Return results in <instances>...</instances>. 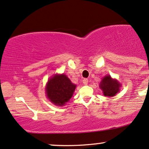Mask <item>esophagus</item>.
Returning <instances> with one entry per match:
<instances>
[{"label":"esophagus","instance_id":"1","mask_svg":"<svg viewBox=\"0 0 149 149\" xmlns=\"http://www.w3.org/2000/svg\"><path fill=\"white\" fill-rule=\"evenodd\" d=\"M83 83H84V85L88 84V79H84L83 80Z\"/></svg>","mask_w":149,"mask_h":149}]
</instances>
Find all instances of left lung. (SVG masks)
<instances>
[{"label":"left lung","mask_w":149,"mask_h":149,"mask_svg":"<svg viewBox=\"0 0 149 149\" xmlns=\"http://www.w3.org/2000/svg\"><path fill=\"white\" fill-rule=\"evenodd\" d=\"M99 87L105 97H113L119 93L121 84L116 79H113L109 74H107L102 78Z\"/></svg>","instance_id":"8db88e82"}]
</instances>
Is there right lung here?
<instances>
[{"mask_svg":"<svg viewBox=\"0 0 149 149\" xmlns=\"http://www.w3.org/2000/svg\"><path fill=\"white\" fill-rule=\"evenodd\" d=\"M77 85L63 74H55L48 79L45 86L47 99L58 107L65 105L72 97Z\"/></svg>","mask_w":149,"mask_h":149,"instance_id":"1","label":"right lung"}]
</instances>
